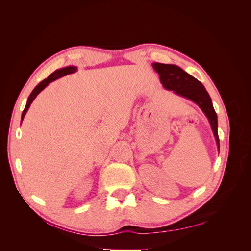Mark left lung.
<instances>
[{
	"label": "left lung",
	"instance_id": "left-lung-1",
	"mask_svg": "<svg viewBox=\"0 0 251 251\" xmlns=\"http://www.w3.org/2000/svg\"><path fill=\"white\" fill-rule=\"evenodd\" d=\"M153 67L158 72L161 83L165 89L172 90L175 93L188 98V100L196 102L202 109L209 120L218 148H220L217 114L214 110V107H212L210 96L208 95L207 91L205 90L202 83L198 79L193 77L192 75L182 70L181 68L175 65L154 63Z\"/></svg>",
	"mask_w": 251,
	"mask_h": 251
}]
</instances>
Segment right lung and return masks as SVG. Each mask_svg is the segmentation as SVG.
<instances>
[{
  "label": "right lung",
  "mask_w": 251,
  "mask_h": 251,
  "mask_svg": "<svg viewBox=\"0 0 251 251\" xmlns=\"http://www.w3.org/2000/svg\"><path fill=\"white\" fill-rule=\"evenodd\" d=\"M75 71H76V68H75V67H66V68H63V69H59V70H56V71H54L53 73H51L46 79H44L43 81H41V82L39 83V85H37V86L33 89L31 94H30L29 97H28L26 107H25L24 111H23V113H22V121H23V119H24V117H25V115H26V113H27V111H28V109H29V107H30V104H31V102L33 101L34 98L37 96V94H39L43 89H45V88H46V87L48 86L49 82H51V81H53V80H55V79H57V78H59V77H62V76H65V75H67V74L73 73V72H75ZM21 124H22V123H21Z\"/></svg>",
  "instance_id": "1"
}]
</instances>
